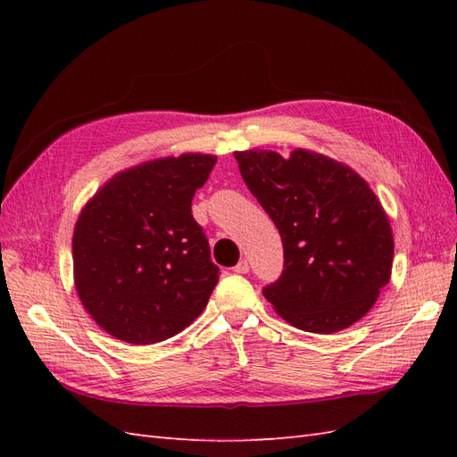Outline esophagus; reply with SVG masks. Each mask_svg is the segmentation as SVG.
I'll list each match as a JSON object with an SVG mask.
<instances>
[{
	"instance_id": "obj_1",
	"label": "esophagus",
	"mask_w": 457,
	"mask_h": 457,
	"mask_svg": "<svg viewBox=\"0 0 457 457\" xmlns=\"http://www.w3.org/2000/svg\"><path fill=\"white\" fill-rule=\"evenodd\" d=\"M234 272L237 274H247L250 272V262H247L245 259H242L237 267H234Z\"/></svg>"
}]
</instances>
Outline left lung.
<instances>
[{"label":"left lung","mask_w":457,"mask_h":457,"mask_svg":"<svg viewBox=\"0 0 457 457\" xmlns=\"http://www.w3.org/2000/svg\"><path fill=\"white\" fill-rule=\"evenodd\" d=\"M247 188L278 228L284 270L262 295L287 324L334 334L391 280L395 240L379 198L347 163L295 148L234 152Z\"/></svg>","instance_id":"left-lung-1"}]
</instances>
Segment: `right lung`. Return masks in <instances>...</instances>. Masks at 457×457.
Wrapping results in <instances>:
<instances>
[{"mask_svg": "<svg viewBox=\"0 0 457 457\" xmlns=\"http://www.w3.org/2000/svg\"><path fill=\"white\" fill-rule=\"evenodd\" d=\"M217 156L185 152L118 171L81 207L72 237L74 286L108 336L152 345L205 309L219 267L192 217Z\"/></svg>", "mask_w": 457, "mask_h": 457, "instance_id": "obj_1", "label": "right lung"}]
</instances>
